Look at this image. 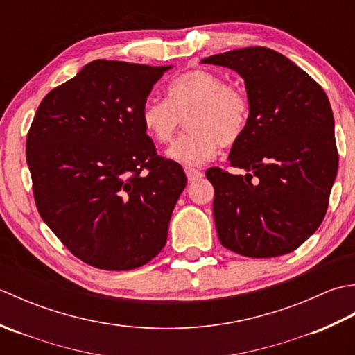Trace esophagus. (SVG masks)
<instances>
[{"mask_svg":"<svg viewBox=\"0 0 355 355\" xmlns=\"http://www.w3.org/2000/svg\"><path fill=\"white\" fill-rule=\"evenodd\" d=\"M184 172H186L187 180H189V182H195V180H198V178H201V177H202V172H201V171H198V169L186 168V169H184Z\"/></svg>","mask_w":355,"mask_h":355,"instance_id":"esophagus-1","label":"esophagus"}]
</instances>
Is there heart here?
<instances>
[{"mask_svg": "<svg viewBox=\"0 0 355 355\" xmlns=\"http://www.w3.org/2000/svg\"><path fill=\"white\" fill-rule=\"evenodd\" d=\"M250 101L244 89L225 84L220 74L189 70L168 85V101L148 99L140 120L146 135L158 145L169 143L183 125L187 132L168 149V157L186 166H200L232 146L247 130Z\"/></svg>", "mask_w": 355, "mask_h": 355, "instance_id": "b5f03b06", "label": "heart"}]
</instances>
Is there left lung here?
Segmentation results:
<instances>
[{
  "label": "left lung",
  "mask_w": 355,
  "mask_h": 355,
  "mask_svg": "<svg viewBox=\"0 0 355 355\" xmlns=\"http://www.w3.org/2000/svg\"><path fill=\"white\" fill-rule=\"evenodd\" d=\"M235 70L250 101L247 130L229 162L210 168L221 244L248 258H275L305 243L325 218L338 168L334 116L310 74L281 53L247 47L206 58Z\"/></svg>",
  "instance_id": "1"
}]
</instances>
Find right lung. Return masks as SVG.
<instances>
[{
  "label": "right lung",
  "instance_id": "right-lung-1",
  "mask_svg": "<svg viewBox=\"0 0 355 355\" xmlns=\"http://www.w3.org/2000/svg\"><path fill=\"white\" fill-rule=\"evenodd\" d=\"M171 65L97 59L44 97L26 157L44 223L88 266H145L168 239L187 178L157 155L140 112Z\"/></svg>",
  "mask_w": 355,
  "mask_h": 355
}]
</instances>
